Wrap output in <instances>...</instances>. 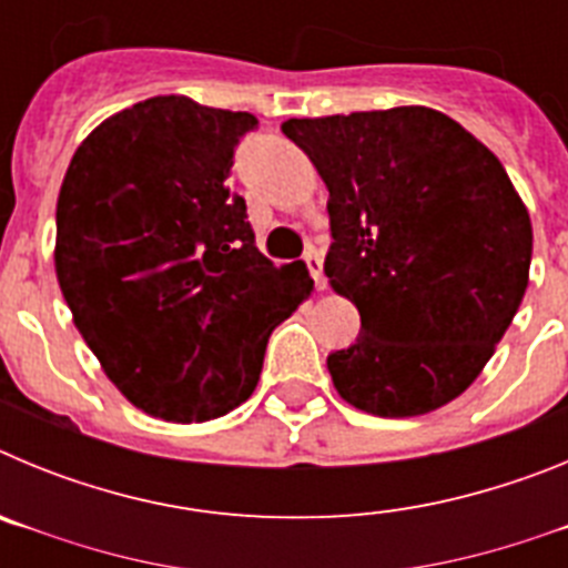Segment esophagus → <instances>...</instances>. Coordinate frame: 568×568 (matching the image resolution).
I'll return each mask as SVG.
<instances>
[{
	"mask_svg": "<svg viewBox=\"0 0 568 568\" xmlns=\"http://www.w3.org/2000/svg\"><path fill=\"white\" fill-rule=\"evenodd\" d=\"M304 264H307L310 275H313L315 287H318V290L327 287V278H324V258H321L318 250H310V253L304 255Z\"/></svg>",
	"mask_w": 568,
	"mask_h": 568,
	"instance_id": "obj_1",
	"label": "esophagus"
}]
</instances>
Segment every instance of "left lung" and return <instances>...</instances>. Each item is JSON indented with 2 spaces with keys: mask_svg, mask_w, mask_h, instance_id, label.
<instances>
[{
  "mask_svg": "<svg viewBox=\"0 0 568 568\" xmlns=\"http://www.w3.org/2000/svg\"><path fill=\"white\" fill-rule=\"evenodd\" d=\"M329 190L324 273L361 313L327 355L344 400L433 413L478 378L524 301L531 222L504 164L433 108L281 124Z\"/></svg>",
  "mask_w": 568,
  "mask_h": 568,
  "instance_id": "obj_1",
  "label": "left lung"
}]
</instances>
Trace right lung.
<instances>
[{"label":"right lung","mask_w":568,"mask_h":568,"mask_svg":"<svg viewBox=\"0 0 568 568\" xmlns=\"http://www.w3.org/2000/svg\"><path fill=\"white\" fill-rule=\"evenodd\" d=\"M253 113L153 97L110 115L70 159L57 204V278L119 393L173 424L253 395L264 349L313 290L275 267L230 187Z\"/></svg>","instance_id":"obj_1"}]
</instances>
